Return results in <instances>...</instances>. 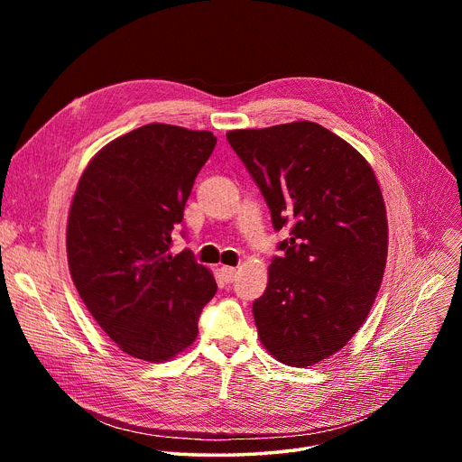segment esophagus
<instances>
[{"instance_id": "obj_1", "label": "esophagus", "mask_w": 462, "mask_h": 462, "mask_svg": "<svg viewBox=\"0 0 462 462\" xmlns=\"http://www.w3.org/2000/svg\"><path fill=\"white\" fill-rule=\"evenodd\" d=\"M219 274H221L223 282H226V283H232L236 280V269L234 267H221Z\"/></svg>"}]
</instances>
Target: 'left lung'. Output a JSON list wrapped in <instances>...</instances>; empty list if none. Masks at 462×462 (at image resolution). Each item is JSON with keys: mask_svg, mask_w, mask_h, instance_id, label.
<instances>
[{"mask_svg": "<svg viewBox=\"0 0 462 462\" xmlns=\"http://www.w3.org/2000/svg\"><path fill=\"white\" fill-rule=\"evenodd\" d=\"M282 230V257L252 305L257 337L282 364L314 365L367 318L387 257V217L369 162L327 127L301 120L228 131Z\"/></svg>", "mask_w": 462, "mask_h": 462, "instance_id": "1", "label": "left lung"}]
</instances>
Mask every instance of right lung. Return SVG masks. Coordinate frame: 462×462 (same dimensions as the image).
I'll return each mask as SVG.
<instances>
[{
    "label": "right lung",
    "mask_w": 462,
    "mask_h": 462,
    "mask_svg": "<svg viewBox=\"0 0 462 462\" xmlns=\"http://www.w3.org/2000/svg\"><path fill=\"white\" fill-rule=\"evenodd\" d=\"M216 143L210 131L146 124L104 146L79 180L68 219L71 278L104 333L134 358L164 362L191 346L217 291L189 250L170 254Z\"/></svg>",
    "instance_id": "obj_1"
}]
</instances>
